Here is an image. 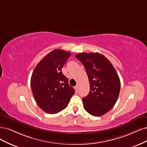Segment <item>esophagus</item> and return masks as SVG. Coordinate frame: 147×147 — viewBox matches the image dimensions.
Listing matches in <instances>:
<instances>
[{
  "instance_id": "34e87169",
  "label": "esophagus",
  "mask_w": 147,
  "mask_h": 147,
  "mask_svg": "<svg viewBox=\"0 0 147 147\" xmlns=\"http://www.w3.org/2000/svg\"><path fill=\"white\" fill-rule=\"evenodd\" d=\"M78 86H76L75 87H74V89H75V91H76V92H78Z\"/></svg>"
}]
</instances>
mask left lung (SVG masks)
I'll return each instance as SVG.
<instances>
[{
	"label": "left lung",
	"instance_id": "obj_1",
	"mask_svg": "<svg viewBox=\"0 0 147 147\" xmlns=\"http://www.w3.org/2000/svg\"><path fill=\"white\" fill-rule=\"evenodd\" d=\"M75 57L84 65L90 82V92L82 99L85 110L95 117L105 114L115 105L120 90L115 69L98 53H79Z\"/></svg>",
	"mask_w": 147,
	"mask_h": 147
}]
</instances>
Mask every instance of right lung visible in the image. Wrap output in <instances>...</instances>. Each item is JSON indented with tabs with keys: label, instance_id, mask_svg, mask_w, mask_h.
Returning <instances> with one entry per match:
<instances>
[{
	"label": "right lung",
	"instance_id": "add662e5",
	"mask_svg": "<svg viewBox=\"0 0 147 147\" xmlns=\"http://www.w3.org/2000/svg\"><path fill=\"white\" fill-rule=\"evenodd\" d=\"M71 55L68 51L54 49L42 58L32 73L30 86L35 100L50 114L67 107L74 94V89L61 71Z\"/></svg>",
	"mask_w": 147,
	"mask_h": 147
}]
</instances>
